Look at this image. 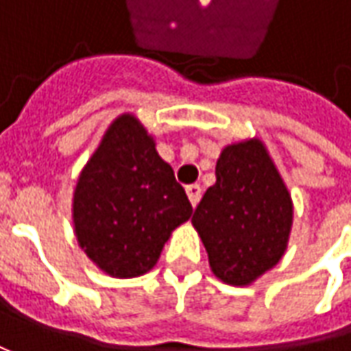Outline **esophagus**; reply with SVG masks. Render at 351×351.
<instances>
[{"label": "esophagus", "mask_w": 351, "mask_h": 351, "mask_svg": "<svg viewBox=\"0 0 351 351\" xmlns=\"http://www.w3.org/2000/svg\"><path fill=\"white\" fill-rule=\"evenodd\" d=\"M185 191H187V197H189L191 205L197 207V203L201 201V185H199V183H191V185L185 187Z\"/></svg>", "instance_id": "1"}]
</instances>
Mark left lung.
Listing matches in <instances>:
<instances>
[{"label":"left lung","mask_w":351,"mask_h":351,"mask_svg":"<svg viewBox=\"0 0 351 351\" xmlns=\"http://www.w3.org/2000/svg\"><path fill=\"white\" fill-rule=\"evenodd\" d=\"M215 173L217 183L205 191L191 224L209 254L210 271L226 285L246 287L283 258L293 199L258 136L226 144Z\"/></svg>","instance_id":"8db88e82"}]
</instances>
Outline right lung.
Returning <instances> with one entry per match:
<instances>
[{"label":"right lung","mask_w":351,"mask_h":351,"mask_svg":"<svg viewBox=\"0 0 351 351\" xmlns=\"http://www.w3.org/2000/svg\"><path fill=\"white\" fill-rule=\"evenodd\" d=\"M191 213L154 136L132 113L113 119L75 182L72 221L86 256L107 276H144Z\"/></svg>","instance_id":"1"}]
</instances>
